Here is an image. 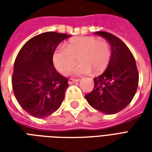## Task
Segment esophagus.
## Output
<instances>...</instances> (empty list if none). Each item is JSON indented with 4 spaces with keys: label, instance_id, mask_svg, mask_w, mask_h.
Returning <instances> with one entry per match:
<instances>
[{
    "label": "esophagus",
    "instance_id": "1",
    "mask_svg": "<svg viewBox=\"0 0 152 152\" xmlns=\"http://www.w3.org/2000/svg\"><path fill=\"white\" fill-rule=\"evenodd\" d=\"M79 81V80L78 79H69V80H68V84L69 85H72V84H74V83H76V82H78Z\"/></svg>",
    "mask_w": 152,
    "mask_h": 152
}]
</instances>
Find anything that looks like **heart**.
I'll use <instances>...</instances> for the list:
<instances>
[{
    "label": "heart",
    "mask_w": 152,
    "mask_h": 152,
    "mask_svg": "<svg viewBox=\"0 0 152 152\" xmlns=\"http://www.w3.org/2000/svg\"><path fill=\"white\" fill-rule=\"evenodd\" d=\"M63 47L55 49L52 54L53 66L62 75L69 73L76 65V58L80 64L74 70L75 75H86L91 71L94 74H99L107 68L111 58L109 44L94 37H73Z\"/></svg>",
    "instance_id": "b5f03b06"
}]
</instances>
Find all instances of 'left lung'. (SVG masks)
Segmentation results:
<instances>
[{
    "mask_svg": "<svg viewBox=\"0 0 152 152\" xmlns=\"http://www.w3.org/2000/svg\"><path fill=\"white\" fill-rule=\"evenodd\" d=\"M112 47L107 68L102 75L94 78V87L86 94L92 107L107 115L117 113L126 107L134 99L138 86L136 62L127 45L114 35L97 31Z\"/></svg>",
    "mask_w": 152,
    "mask_h": 152,
    "instance_id": "left-lung-1",
    "label": "left lung"
}]
</instances>
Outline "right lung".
Returning a JSON list of instances; mask_svg holds the SVG:
<instances>
[{
    "label": "right lung",
    "instance_id": "obj_1",
    "mask_svg": "<svg viewBox=\"0 0 152 152\" xmlns=\"http://www.w3.org/2000/svg\"><path fill=\"white\" fill-rule=\"evenodd\" d=\"M70 35L48 31L27 41L16 57L12 76L18 104L36 118H45L62 104L67 78L58 72L52 62L57 46Z\"/></svg>",
    "mask_w": 152,
    "mask_h": 152
}]
</instances>
